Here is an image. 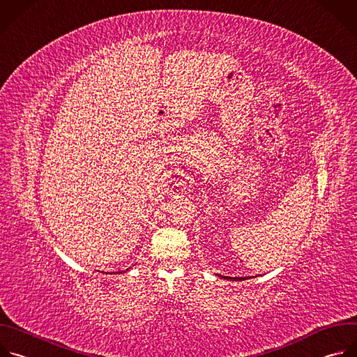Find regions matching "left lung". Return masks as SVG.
<instances>
[{
    "mask_svg": "<svg viewBox=\"0 0 357 357\" xmlns=\"http://www.w3.org/2000/svg\"><path fill=\"white\" fill-rule=\"evenodd\" d=\"M222 278H227V280H246V278H242V277H228V275H220Z\"/></svg>",
    "mask_w": 357,
    "mask_h": 357,
    "instance_id": "8db88e82",
    "label": "left lung"
}]
</instances>
